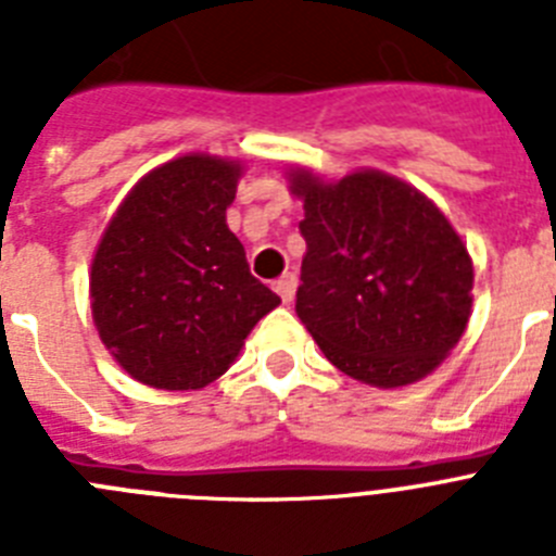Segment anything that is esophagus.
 Here are the masks:
<instances>
[{
    "mask_svg": "<svg viewBox=\"0 0 556 556\" xmlns=\"http://www.w3.org/2000/svg\"><path fill=\"white\" fill-rule=\"evenodd\" d=\"M294 287H298V278H294L292 273L281 275V278H278V281L273 283V289H275V292H278V298H281L283 303H292Z\"/></svg>",
    "mask_w": 556,
    "mask_h": 556,
    "instance_id": "obj_1",
    "label": "esophagus"
}]
</instances>
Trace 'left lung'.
I'll use <instances>...</instances> for the list:
<instances>
[{
	"mask_svg": "<svg viewBox=\"0 0 556 556\" xmlns=\"http://www.w3.org/2000/svg\"><path fill=\"white\" fill-rule=\"evenodd\" d=\"M306 255L298 317L337 370L378 390L443 365L473 308L470 253L424 191L378 169H289Z\"/></svg>",
	"mask_w": 556,
	"mask_h": 556,
	"instance_id": "8db88e82",
	"label": "left lung"
}]
</instances>
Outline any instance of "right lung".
I'll return each mask as SVG.
<instances>
[{
  "mask_svg": "<svg viewBox=\"0 0 556 556\" xmlns=\"http://www.w3.org/2000/svg\"><path fill=\"white\" fill-rule=\"evenodd\" d=\"M242 164L186 152L127 191L91 262V314L116 365L155 390L217 381L281 298L225 223Z\"/></svg>",
  "mask_w": 556,
  "mask_h": 556,
  "instance_id": "obj_1",
  "label": "right lung"
}]
</instances>
